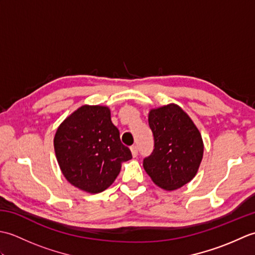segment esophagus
Returning <instances> with one entry per match:
<instances>
[{
  "label": "esophagus",
  "instance_id": "34e87169",
  "mask_svg": "<svg viewBox=\"0 0 255 255\" xmlns=\"http://www.w3.org/2000/svg\"><path fill=\"white\" fill-rule=\"evenodd\" d=\"M130 151H131V154H132L133 158H136V156L138 155V148H137V145H132V147L130 148Z\"/></svg>",
  "mask_w": 255,
  "mask_h": 255
}]
</instances>
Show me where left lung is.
I'll list each match as a JSON object with an SVG mask.
<instances>
[{"label":"left lung","instance_id":"left-lung-1","mask_svg":"<svg viewBox=\"0 0 255 255\" xmlns=\"http://www.w3.org/2000/svg\"><path fill=\"white\" fill-rule=\"evenodd\" d=\"M154 149L143 160V169L155 185L174 191L196 175L204 154V142L196 125L176 104L149 112Z\"/></svg>","mask_w":255,"mask_h":255}]
</instances>
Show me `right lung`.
Masks as SVG:
<instances>
[{
  "mask_svg": "<svg viewBox=\"0 0 255 255\" xmlns=\"http://www.w3.org/2000/svg\"><path fill=\"white\" fill-rule=\"evenodd\" d=\"M53 147L67 181L86 193L105 191L116 180L122 163L132 158L119 138L107 106L83 105L58 127Z\"/></svg>",
  "mask_w": 255,
  "mask_h": 255,
  "instance_id": "obj_1",
  "label": "right lung"
}]
</instances>
